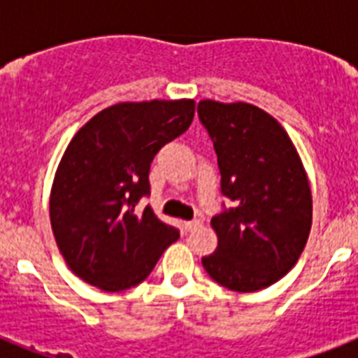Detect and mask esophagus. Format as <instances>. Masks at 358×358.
Returning <instances> with one entry per match:
<instances>
[{
  "mask_svg": "<svg viewBox=\"0 0 358 358\" xmlns=\"http://www.w3.org/2000/svg\"><path fill=\"white\" fill-rule=\"evenodd\" d=\"M182 227H184L185 232H193V230H196L199 227H202V223L199 221V219H195V221H184V223H182Z\"/></svg>",
  "mask_w": 358,
  "mask_h": 358,
  "instance_id": "34e87169",
  "label": "esophagus"
}]
</instances>
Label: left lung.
<instances>
[{
  "label": "left lung",
  "instance_id": "left-lung-1",
  "mask_svg": "<svg viewBox=\"0 0 358 358\" xmlns=\"http://www.w3.org/2000/svg\"><path fill=\"white\" fill-rule=\"evenodd\" d=\"M217 154L221 193L234 202L212 219L217 249L208 275L241 294L271 286L297 264L312 227V193L286 129L252 103L199 102Z\"/></svg>",
  "mask_w": 358,
  "mask_h": 358
}]
</instances>
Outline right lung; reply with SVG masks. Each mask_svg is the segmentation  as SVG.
<instances>
[{"label":"right lung","mask_w":358,"mask_h":358,"mask_svg":"<svg viewBox=\"0 0 358 358\" xmlns=\"http://www.w3.org/2000/svg\"><path fill=\"white\" fill-rule=\"evenodd\" d=\"M195 100L120 102L102 109L66 146L50 193V221L76 277L122 292L143 282L178 230L137 202L150 193V163L189 128Z\"/></svg>","instance_id":"1"}]
</instances>
